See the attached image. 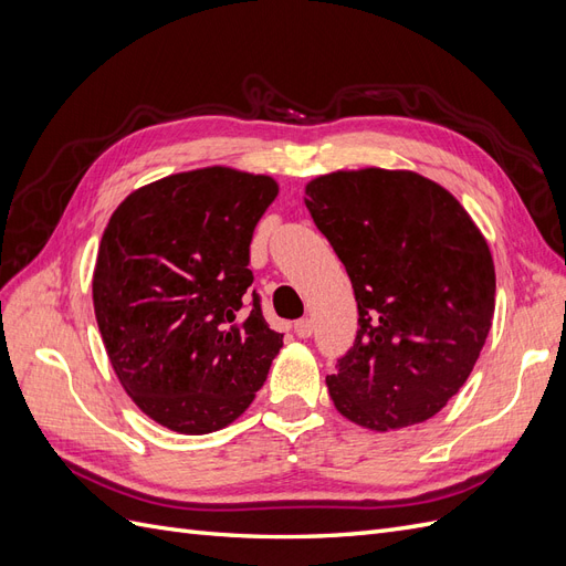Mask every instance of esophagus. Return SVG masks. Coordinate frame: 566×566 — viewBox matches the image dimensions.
Masks as SVG:
<instances>
[{
	"mask_svg": "<svg viewBox=\"0 0 566 566\" xmlns=\"http://www.w3.org/2000/svg\"><path fill=\"white\" fill-rule=\"evenodd\" d=\"M312 333H314V321L312 318H300L295 323V335L297 337L306 339V337H312Z\"/></svg>",
	"mask_w": 566,
	"mask_h": 566,
	"instance_id": "esophagus-1",
	"label": "esophagus"
}]
</instances>
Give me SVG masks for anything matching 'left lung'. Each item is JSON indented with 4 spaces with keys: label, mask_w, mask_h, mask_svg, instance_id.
<instances>
[{
    "label": "left lung",
    "mask_w": 566,
    "mask_h": 566,
    "mask_svg": "<svg viewBox=\"0 0 566 566\" xmlns=\"http://www.w3.org/2000/svg\"><path fill=\"white\" fill-rule=\"evenodd\" d=\"M304 202L358 304L354 345L325 378L335 408L380 432L437 416L491 328L495 271L484 235L447 188L416 172L325 175Z\"/></svg>",
    "instance_id": "left-lung-1"
}]
</instances>
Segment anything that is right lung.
Wrapping results in <instances>:
<instances>
[{
  "instance_id": "obj_1",
  "label": "right lung",
  "mask_w": 566,
  "mask_h": 566,
  "mask_svg": "<svg viewBox=\"0 0 566 566\" xmlns=\"http://www.w3.org/2000/svg\"><path fill=\"white\" fill-rule=\"evenodd\" d=\"M271 177L205 167L123 200L101 238L94 314L119 385L181 434L233 422L283 335L262 316L250 243L276 200Z\"/></svg>"
}]
</instances>
